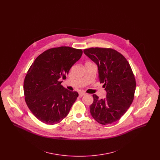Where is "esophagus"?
<instances>
[{
    "mask_svg": "<svg viewBox=\"0 0 160 160\" xmlns=\"http://www.w3.org/2000/svg\"><path fill=\"white\" fill-rule=\"evenodd\" d=\"M86 93H84V92H79V97H83V95H84Z\"/></svg>",
    "mask_w": 160,
    "mask_h": 160,
    "instance_id": "1",
    "label": "esophagus"
}]
</instances>
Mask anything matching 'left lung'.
<instances>
[{
	"label": "left lung",
	"mask_w": 160,
	"mask_h": 160,
	"mask_svg": "<svg viewBox=\"0 0 160 160\" xmlns=\"http://www.w3.org/2000/svg\"><path fill=\"white\" fill-rule=\"evenodd\" d=\"M84 53L98 66V77L106 91V98L99 99L93 95L90 112L102 125L119 120L132 104L136 83L128 62L122 54L112 48L92 47Z\"/></svg>",
	"instance_id": "1"
}]
</instances>
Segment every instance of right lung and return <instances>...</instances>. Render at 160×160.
Returning a JSON list of instances; mask_svg holds the SVG:
<instances>
[{"label":"right lung","instance_id":"obj_1","mask_svg":"<svg viewBox=\"0 0 160 160\" xmlns=\"http://www.w3.org/2000/svg\"><path fill=\"white\" fill-rule=\"evenodd\" d=\"M83 53L81 49L62 46L50 48L39 54L29 69L24 81L26 104L43 123L53 125L69 113L78 96L61 85L69 69Z\"/></svg>","mask_w":160,"mask_h":160}]
</instances>
